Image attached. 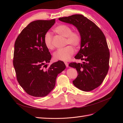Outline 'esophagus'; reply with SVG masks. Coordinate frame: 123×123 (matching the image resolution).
I'll return each instance as SVG.
<instances>
[{
	"mask_svg": "<svg viewBox=\"0 0 123 123\" xmlns=\"http://www.w3.org/2000/svg\"><path fill=\"white\" fill-rule=\"evenodd\" d=\"M65 62V64L66 65V66L67 67H69V65H68V63L67 62Z\"/></svg>",
	"mask_w": 123,
	"mask_h": 123,
	"instance_id": "34e87169",
	"label": "esophagus"
}]
</instances>
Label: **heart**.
Wrapping results in <instances>:
<instances>
[{
    "label": "heart",
    "instance_id": "1",
    "mask_svg": "<svg viewBox=\"0 0 123 123\" xmlns=\"http://www.w3.org/2000/svg\"><path fill=\"white\" fill-rule=\"evenodd\" d=\"M53 32L62 36L66 37L65 44H72L74 47H79L81 42V36L77 31H72L70 26L61 24L53 29ZM44 45L48 49L52 50L54 48L52 37L49 32H47L43 37ZM75 52L72 46H68L62 49H59L54 53L53 57L55 60L68 61Z\"/></svg>",
    "mask_w": 123,
    "mask_h": 123
}]
</instances>
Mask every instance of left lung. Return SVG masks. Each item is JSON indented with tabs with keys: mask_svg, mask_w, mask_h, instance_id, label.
<instances>
[{
	"mask_svg": "<svg viewBox=\"0 0 123 123\" xmlns=\"http://www.w3.org/2000/svg\"><path fill=\"white\" fill-rule=\"evenodd\" d=\"M58 19L75 26L81 36L80 49L75 58L84 62L69 65L75 68L78 73L73 84L82 91H92L101 85L109 68L110 52L105 35L93 22L82 15Z\"/></svg>",
	"mask_w": 123,
	"mask_h": 123,
	"instance_id": "1",
	"label": "left lung"
}]
</instances>
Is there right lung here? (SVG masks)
<instances>
[{
    "mask_svg": "<svg viewBox=\"0 0 123 123\" xmlns=\"http://www.w3.org/2000/svg\"><path fill=\"white\" fill-rule=\"evenodd\" d=\"M55 19L31 22L18 36L14 44L13 66L18 83L27 94L47 95L55 87L58 74L66 68L59 61L48 66L51 55L43 42L44 34Z\"/></svg>",
    "mask_w": 123,
    "mask_h": 123,
    "instance_id": "add662e5",
    "label": "right lung"
}]
</instances>
